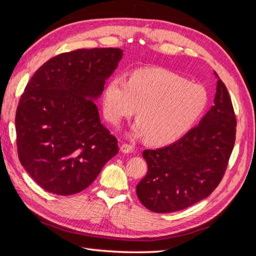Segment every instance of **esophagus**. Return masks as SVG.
<instances>
[{
	"instance_id": "esophagus-1",
	"label": "esophagus",
	"mask_w": 256,
	"mask_h": 256,
	"mask_svg": "<svg viewBox=\"0 0 256 256\" xmlns=\"http://www.w3.org/2000/svg\"><path fill=\"white\" fill-rule=\"evenodd\" d=\"M120 150H122V152H125V154L132 152H134V146L128 144V143H122V146H120Z\"/></svg>"
}]
</instances>
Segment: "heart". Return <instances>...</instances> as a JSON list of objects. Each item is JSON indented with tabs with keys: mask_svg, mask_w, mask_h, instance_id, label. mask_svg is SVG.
Here are the masks:
<instances>
[{
	"mask_svg": "<svg viewBox=\"0 0 256 256\" xmlns=\"http://www.w3.org/2000/svg\"><path fill=\"white\" fill-rule=\"evenodd\" d=\"M208 106L203 85L161 68L140 69L129 80L115 76L104 92V113L112 125L136 112L134 132L152 145L171 144L194 126Z\"/></svg>",
	"mask_w": 256,
	"mask_h": 256,
	"instance_id": "b5f03b06",
	"label": "heart"
}]
</instances>
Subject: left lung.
<instances>
[{"mask_svg": "<svg viewBox=\"0 0 256 256\" xmlns=\"http://www.w3.org/2000/svg\"><path fill=\"white\" fill-rule=\"evenodd\" d=\"M236 140V115L226 84L216 83L214 104L198 126L164 148L145 150L148 171L136 196L150 210H182L207 198L226 171Z\"/></svg>", "mask_w": 256, "mask_h": 256, "instance_id": "8db88e82", "label": "left lung"}]
</instances>
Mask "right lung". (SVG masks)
<instances>
[{"label":"right lung","instance_id":"add662e5","mask_svg":"<svg viewBox=\"0 0 256 256\" xmlns=\"http://www.w3.org/2000/svg\"><path fill=\"white\" fill-rule=\"evenodd\" d=\"M122 56L118 48L60 53L37 69L16 112L21 164L37 184L58 196L86 189L118 152L94 100Z\"/></svg>","mask_w":256,"mask_h":256}]
</instances>
